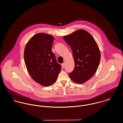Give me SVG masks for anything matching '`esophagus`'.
Instances as JSON below:
<instances>
[{"instance_id": "34e87169", "label": "esophagus", "mask_w": 123, "mask_h": 123, "mask_svg": "<svg viewBox=\"0 0 123 123\" xmlns=\"http://www.w3.org/2000/svg\"><path fill=\"white\" fill-rule=\"evenodd\" d=\"M62 68H64V66H65V64L63 63H62Z\"/></svg>"}]
</instances>
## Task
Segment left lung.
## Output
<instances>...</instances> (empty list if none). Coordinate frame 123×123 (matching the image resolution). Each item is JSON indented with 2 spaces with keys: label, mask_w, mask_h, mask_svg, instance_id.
Here are the masks:
<instances>
[{
  "label": "left lung",
  "mask_w": 123,
  "mask_h": 123,
  "mask_svg": "<svg viewBox=\"0 0 123 123\" xmlns=\"http://www.w3.org/2000/svg\"><path fill=\"white\" fill-rule=\"evenodd\" d=\"M63 38L72 49L75 62L69 77L77 83L83 84L97 71L101 59L99 48L92 36L84 30L77 31Z\"/></svg>",
  "instance_id": "8db88e82"
}]
</instances>
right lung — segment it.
I'll return each instance as SVG.
<instances>
[{
  "mask_svg": "<svg viewBox=\"0 0 123 123\" xmlns=\"http://www.w3.org/2000/svg\"><path fill=\"white\" fill-rule=\"evenodd\" d=\"M54 37L49 34H36L29 40L24 52V62L31 78L44 86L56 81L61 66L52 52Z\"/></svg>",
  "mask_w": 123,
  "mask_h": 123,
  "instance_id": "obj_1",
  "label": "right lung"
}]
</instances>
